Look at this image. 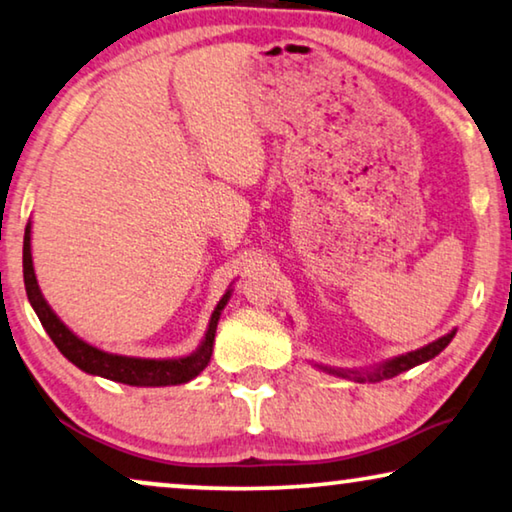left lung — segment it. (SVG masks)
Here are the masks:
<instances>
[{"label":"left lung","instance_id":"8db88e82","mask_svg":"<svg viewBox=\"0 0 512 512\" xmlns=\"http://www.w3.org/2000/svg\"><path fill=\"white\" fill-rule=\"evenodd\" d=\"M453 337H455V330L448 332L446 337H441V339H436V342L427 344L425 348H420V351H411V353H406V355H399V358H395V360L385 362V365L379 369V372L367 374V376H362L358 372H342V369H328V372L342 376V379H355V381H367L369 379V381L376 383V381H383V379H392V376L402 374V372H406V369L420 365V362L432 360L434 355H439L443 348L450 344V339H453Z\"/></svg>","mask_w":512,"mask_h":512}]
</instances>
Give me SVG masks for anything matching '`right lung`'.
I'll return each instance as SVG.
<instances>
[{
  "mask_svg": "<svg viewBox=\"0 0 512 512\" xmlns=\"http://www.w3.org/2000/svg\"><path fill=\"white\" fill-rule=\"evenodd\" d=\"M22 274H25L27 298L32 302L41 325L46 328L50 339H53L55 346L59 348V353L87 374H96V376H103V379L129 383V385H177V383H187L194 379V376L201 374L207 367V362H210L214 332H217L221 309L226 307L228 298H231V293H226L224 298L219 300V305L210 318V328H207L205 342L194 355H187V358H177V360H140V358H124V355L103 353L99 348L85 344L83 339L73 335V332L53 314V309H50L48 302L43 300L39 284H36V277H34L32 249H29V226L25 228V242H22Z\"/></svg>",
  "mask_w": 512,
  "mask_h": 512,
  "instance_id": "1",
  "label": "right lung"
}]
</instances>
